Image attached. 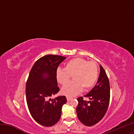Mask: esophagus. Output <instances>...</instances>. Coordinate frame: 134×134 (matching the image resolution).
<instances>
[{
    "mask_svg": "<svg viewBox=\"0 0 134 134\" xmlns=\"http://www.w3.org/2000/svg\"><path fill=\"white\" fill-rule=\"evenodd\" d=\"M71 99H72V98H71V97H67V101L68 102H69V101H70Z\"/></svg>",
    "mask_w": 134,
    "mask_h": 134,
    "instance_id": "obj_1",
    "label": "esophagus"
}]
</instances>
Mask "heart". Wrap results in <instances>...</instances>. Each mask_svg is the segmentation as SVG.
Segmentation results:
<instances>
[{"instance_id": "obj_1", "label": "heart", "mask_w": 134, "mask_h": 134, "mask_svg": "<svg viewBox=\"0 0 134 134\" xmlns=\"http://www.w3.org/2000/svg\"><path fill=\"white\" fill-rule=\"evenodd\" d=\"M99 69L96 63L89 62L81 58H73L65 64V68H58L56 71L57 80L64 85L70 76L74 81L65 85L61 91L67 97H73L84 90L91 89L96 83L98 77Z\"/></svg>"}]
</instances>
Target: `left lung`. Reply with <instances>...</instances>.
<instances>
[{
  "label": "left lung",
  "mask_w": 134,
  "mask_h": 134,
  "mask_svg": "<svg viewBox=\"0 0 134 134\" xmlns=\"http://www.w3.org/2000/svg\"><path fill=\"white\" fill-rule=\"evenodd\" d=\"M89 101L77 98L76 112L80 122L87 126L94 125L100 121L107 110L110 100V86L108 78L101 65L98 82L89 92L84 95Z\"/></svg>",
  "instance_id": "1"
}]
</instances>
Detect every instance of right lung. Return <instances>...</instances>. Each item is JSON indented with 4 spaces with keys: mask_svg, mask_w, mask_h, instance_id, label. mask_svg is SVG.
Listing matches in <instances>:
<instances>
[{
    "mask_svg": "<svg viewBox=\"0 0 134 134\" xmlns=\"http://www.w3.org/2000/svg\"><path fill=\"white\" fill-rule=\"evenodd\" d=\"M66 57L47 55L38 59L30 71L26 85V97L28 108L37 123L52 126L59 120L65 96L52 97L59 91L56 71Z\"/></svg>",
    "mask_w": 134,
    "mask_h": 134,
    "instance_id": "obj_1",
    "label": "right lung"
}]
</instances>
